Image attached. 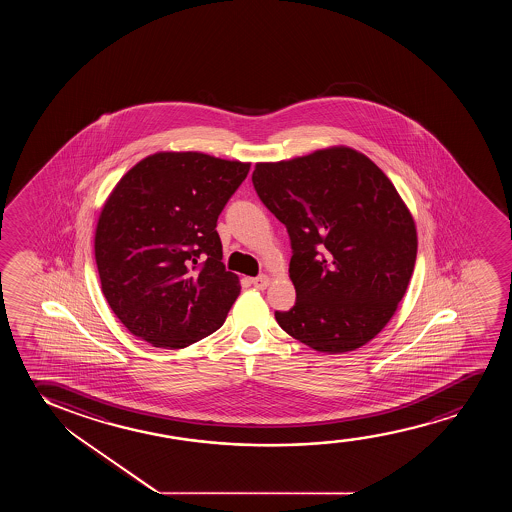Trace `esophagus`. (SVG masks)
<instances>
[{
    "label": "esophagus",
    "instance_id": "esophagus-1",
    "mask_svg": "<svg viewBox=\"0 0 512 512\" xmlns=\"http://www.w3.org/2000/svg\"><path fill=\"white\" fill-rule=\"evenodd\" d=\"M253 287L259 288V290H264V288L269 287V283H271V278L267 276V274H260L257 278H252Z\"/></svg>",
    "mask_w": 512,
    "mask_h": 512
}]
</instances>
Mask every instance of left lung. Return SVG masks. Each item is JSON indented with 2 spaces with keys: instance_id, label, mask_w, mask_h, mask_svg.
Listing matches in <instances>:
<instances>
[{
  "instance_id": "8db88e82",
  "label": "left lung",
  "mask_w": 512,
  "mask_h": 512,
  "mask_svg": "<svg viewBox=\"0 0 512 512\" xmlns=\"http://www.w3.org/2000/svg\"><path fill=\"white\" fill-rule=\"evenodd\" d=\"M253 187L287 227L294 308L276 311L287 334L322 353L378 336L413 276L418 236L390 178L350 147L257 162Z\"/></svg>"
}]
</instances>
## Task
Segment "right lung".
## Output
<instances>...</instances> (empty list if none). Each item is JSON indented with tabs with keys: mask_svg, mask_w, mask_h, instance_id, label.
<instances>
[{
	"mask_svg": "<svg viewBox=\"0 0 512 512\" xmlns=\"http://www.w3.org/2000/svg\"><path fill=\"white\" fill-rule=\"evenodd\" d=\"M250 162L157 152L120 178L99 213L101 290L131 334L180 350L224 325L239 278L225 271L218 215Z\"/></svg>",
	"mask_w": 512,
	"mask_h": 512,
	"instance_id": "1",
	"label": "right lung"
}]
</instances>
